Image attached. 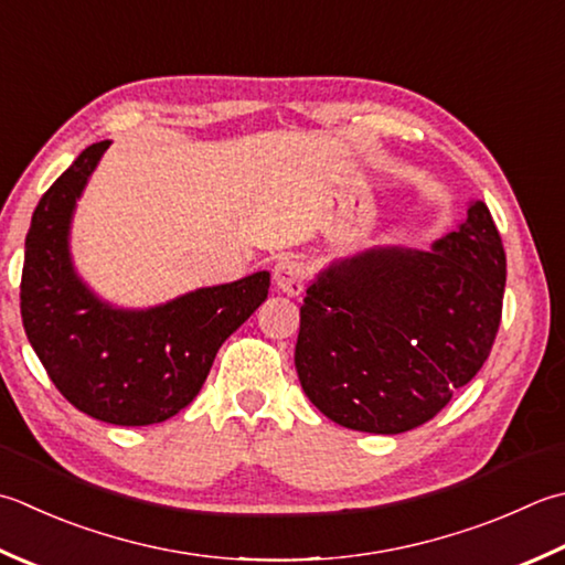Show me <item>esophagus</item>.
<instances>
[{
  "label": "esophagus",
  "instance_id": "1",
  "mask_svg": "<svg viewBox=\"0 0 565 565\" xmlns=\"http://www.w3.org/2000/svg\"><path fill=\"white\" fill-rule=\"evenodd\" d=\"M274 284L276 289L286 296H298L306 286V271L303 264L298 259H279L274 267Z\"/></svg>",
  "mask_w": 565,
  "mask_h": 565
}]
</instances>
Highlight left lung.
Wrapping results in <instances>:
<instances>
[{
	"instance_id": "8db88e82",
	"label": "left lung",
	"mask_w": 565,
	"mask_h": 565,
	"mask_svg": "<svg viewBox=\"0 0 565 565\" xmlns=\"http://www.w3.org/2000/svg\"><path fill=\"white\" fill-rule=\"evenodd\" d=\"M507 281L488 205L430 249L372 247L308 286L296 372L330 422L394 436L430 422L490 358Z\"/></svg>"
}]
</instances>
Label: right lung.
<instances>
[{
    "label": "right lung",
    "mask_w": 565,
    "mask_h": 565,
    "mask_svg": "<svg viewBox=\"0 0 565 565\" xmlns=\"http://www.w3.org/2000/svg\"><path fill=\"white\" fill-rule=\"evenodd\" d=\"M109 143L87 147L33 210L21 320L51 382L75 408L105 424L149 426L195 399L220 345L267 298L269 271L151 308L103 301L73 267L71 223Z\"/></svg>",
    "instance_id": "obj_1"
}]
</instances>
